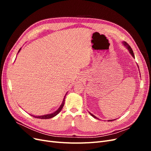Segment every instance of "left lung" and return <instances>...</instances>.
Listing matches in <instances>:
<instances>
[{
	"label": "left lung",
	"instance_id": "8db88e82",
	"mask_svg": "<svg viewBox=\"0 0 151 151\" xmlns=\"http://www.w3.org/2000/svg\"><path fill=\"white\" fill-rule=\"evenodd\" d=\"M122 43H123V46H125V47L127 48V49L128 50H129V52H130V53L131 54V55L135 58V56H134V52H133V50H132L131 47H130V45H129V44H128L126 42H122ZM89 113L90 115H91V116H92L93 117H94V118H97V119L99 120V118H98L96 116H94V115H93L92 113H91L90 112H89ZM113 120H115H115H108V122H111V121H113Z\"/></svg>",
	"mask_w": 151,
	"mask_h": 151
}]
</instances>
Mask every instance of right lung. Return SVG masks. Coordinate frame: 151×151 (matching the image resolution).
<instances>
[{
	"label": "right lung",
	"instance_id": "add662e5",
	"mask_svg": "<svg viewBox=\"0 0 151 151\" xmlns=\"http://www.w3.org/2000/svg\"><path fill=\"white\" fill-rule=\"evenodd\" d=\"M21 48L19 50V51H18V53H19L20 52ZM67 95V93L65 94V96H64V98H63V101L61 104V105L60 106V107H59L58 108L57 110H56L55 111H54L53 113H50V114H47V115H41V116H35V115H31L32 116H33L35 118H40V119H49V118H53L54 116H55L57 115H58V114L60 113L62 110V109L63 106V105H64V103H65V96Z\"/></svg>",
	"mask_w": 151,
	"mask_h": 151
}]
</instances>
